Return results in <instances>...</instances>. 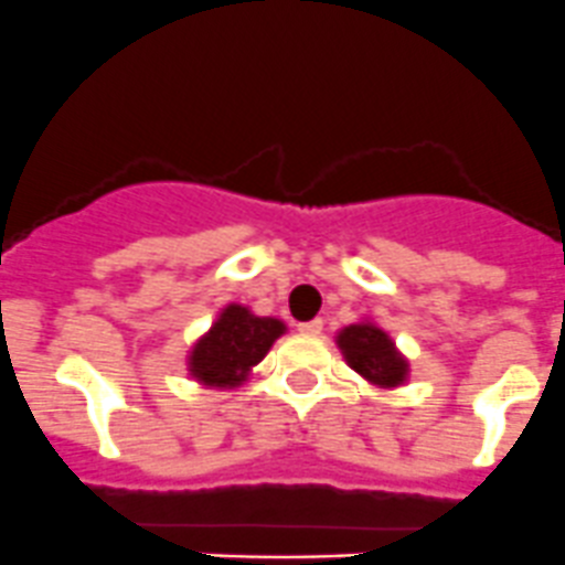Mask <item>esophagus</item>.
<instances>
[{
	"instance_id": "1",
	"label": "esophagus",
	"mask_w": 565,
	"mask_h": 565,
	"mask_svg": "<svg viewBox=\"0 0 565 565\" xmlns=\"http://www.w3.org/2000/svg\"><path fill=\"white\" fill-rule=\"evenodd\" d=\"M300 333H306V337H317V333H322V320H309V322H300L298 326Z\"/></svg>"
}]
</instances>
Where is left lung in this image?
I'll return each instance as SVG.
<instances>
[{"label": "left lung", "instance_id": "obj_1", "mask_svg": "<svg viewBox=\"0 0 565 565\" xmlns=\"http://www.w3.org/2000/svg\"><path fill=\"white\" fill-rule=\"evenodd\" d=\"M337 348L342 350L350 370L359 372L375 388H399L408 383V359L377 322L359 320L339 328Z\"/></svg>", "mask_w": 565, "mask_h": 565}]
</instances>
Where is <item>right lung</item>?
Returning <instances> with one entry per match:
<instances>
[{
    "instance_id": "right-lung-1",
    "label": "right lung",
    "mask_w": 565,
    "mask_h": 565,
    "mask_svg": "<svg viewBox=\"0 0 565 565\" xmlns=\"http://www.w3.org/2000/svg\"><path fill=\"white\" fill-rule=\"evenodd\" d=\"M284 333L287 326L278 317H259L243 303L223 306L210 331L201 333L190 348V377L206 388L243 386Z\"/></svg>"
}]
</instances>
